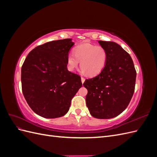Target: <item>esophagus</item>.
Masks as SVG:
<instances>
[{
    "mask_svg": "<svg viewBox=\"0 0 157 157\" xmlns=\"http://www.w3.org/2000/svg\"><path fill=\"white\" fill-rule=\"evenodd\" d=\"M81 81H82V83L83 84L85 81V78L84 77H81Z\"/></svg>",
    "mask_w": 157,
    "mask_h": 157,
    "instance_id": "34e87169",
    "label": "esophagus"
}]
</instances>
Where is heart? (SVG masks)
<instances>
[{
  "instance_id": "obj_1",
  "label": "heart",
  "mask_w": 157,
  "mask_h": 157,
  "mask_svg": "<svg viewBox=\"0 0 157 157\" xmlns=\"http://www.w3.org/2000/svg\"><path fill=\"white\" fill-rule=\"evenodd\" d=\"M107 59V52L101 46L84 44L77 46L74 53L67 56V65L69 71H73L80 61V72L94 77L100 73L105 67Z\"/></svg>"
}]
</instances>
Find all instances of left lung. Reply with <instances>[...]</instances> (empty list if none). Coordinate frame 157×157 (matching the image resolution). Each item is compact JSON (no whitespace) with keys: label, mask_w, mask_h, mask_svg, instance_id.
I'll list each match as a JSON object with an SVG mask.
<instances>
[{"label":"left lung","mask_w":157,"mask_h":157,"mask_svg":"<svg viewBox=\"0 0 157 157\" xmlns=\"http://www.w3.org/2000/svg\"><path fill=\"white\" fill-rule=\"evenodd\" d=\"M107 52L105 67L96 77L86 79V105L99 119L115 117L128 107L135 90L136 71L130 54L116 42L99 40Z\"/></svg>","instance_id":"8db88e82"}]
</instances>
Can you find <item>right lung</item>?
<instances>
[{
    "label": "right lung",
    "instance_id": "1",
    "mask_svg": "<svg viewBox=\"0 0 157 157\" xmlns=\"http://www.w3.org/2000/svg\"><path fill=\"white\" fill-rule=\"evenodd\" d=\"M72 39L46 42L27 55L21 67V86L28 105L46 118L65 115L71 99L82 87L81 78L67 70Z\"/></svg>",
    "mask_w": 157,
    "mask_h": 157
}]
</instances>
